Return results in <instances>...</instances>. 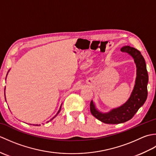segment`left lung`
<instances>
[{"label": "left lung", "instance_id": "1", "mask_svg": "<svg viewBox=\"0 0 156 156\" xmlns=\"http://www.w3.org/2000/svg\"><path fill=\"white\" fill-rule=\"evenodd\" d=\"M121 51L127 53L133 58L137 66L136 81L129 100L121 107L115 108L108 113L98 112L92 101L90 102V109L92 115L99 121L107 124H119L130 120L144 104L147 97L148 74L145 59L141 52L130 46H125L121 48Z\"/></svg>", "mask_w": 156, "mask_h": 156}]
</instances>
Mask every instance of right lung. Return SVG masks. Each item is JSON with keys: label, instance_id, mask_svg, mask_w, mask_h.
Instances as JSON below:
<instances>
[{"label": "right lung", "instance_id": "obj_1", "mask_svg": "<svg viewBox=\"0 0 156 156\" xmlns=\"http://www.w3.org/2000/svg\"><path fill=\"white\" fill-rule=\"evenodd\" d=\"M5 100H6V97H5ZM61 107H62V105H61V107H60V108H59V111H58V112H57V114H56V115H55L54 116V117H53V118H52V119H51V120H52V119H54V118H55V117H56V116H57V115H58V114L59 113V112H60V111H61ZM51 120H50V121H51ZM48 122H49V121H48Z\"/></svg>", "mask_w": 156, "mask_h": 156}]
</instances>
